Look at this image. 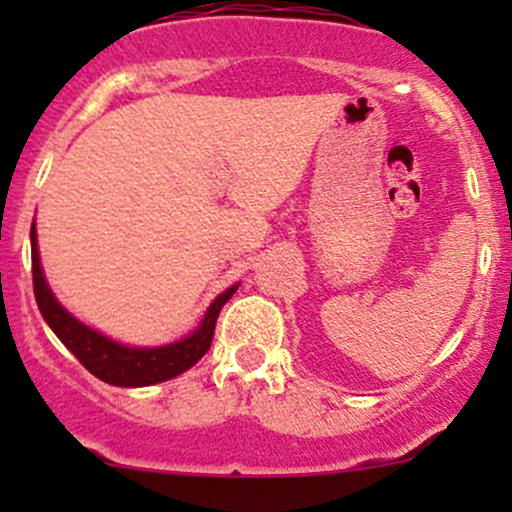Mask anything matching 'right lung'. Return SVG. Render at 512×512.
Masks as SVG:
<instances>
[{
	"instance_id": "right-lung-1",
	"label": "right lung",
	"mask_w": 512,
	"mask_h": 512,
	"mask_svg": "<svg viewBox=\"0 0 512 512\" xmlns=\"http://www.w3.org/2000/svg\"><path fill=\"white\" fill-rule=\"evenodd\" d=\"M31 260H33V291L35 303H38L40 315L50 325V330L60 337V342L67 346L72 354L79 358V363L88 373L96 375L98 380L117 387H144L156 385L163 380L175 378V375L185 373L209 351L211 339H214L216 317L221 308L226 305L228 298L238 289L231 286L216 296V301L209 305L204 313V320L192 334H187L180 342L166 346H125L117 344L105 334L91 330L84 322H79L72 313L62 308L55 293L50 291L48 281H45L43 267H40L38 257V240H35V221L31 226Z\"/></svg>"
}]
</instances>
